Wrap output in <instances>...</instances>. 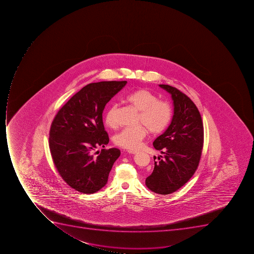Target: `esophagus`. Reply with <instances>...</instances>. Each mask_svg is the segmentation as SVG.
I'll use <instances>...</instances> for the list:
<instances>
[{"label":"esophagus","mask_w":254,"mask_h":254,"mask_svg":"<svg viewBox=\"0 0 254 254\" xmlns=\"http://www.w3.org/2000/svg\"><path fill=\"white\" fill-rule=\"evenodd\" d=\"M128 152L129 154H136L137 151H136V150H128Z\"/></svg>","instance_id":"34e87169"}]
</instances>
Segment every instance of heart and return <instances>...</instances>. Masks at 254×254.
I'll list each match as a JSON object with an SVG mask.
<instances>
[{
	"label": "heart",
	"instance_id": "heart-1",
	"mask_svg": "<svg viewBox=\"0 0 254 254\" xmlns=\"http://www.w3.org/2000/svg\"><path fill=\"white\" fill-rule=\"evenodd\" d=\"M128 105L140 112L137 124L146 126L151 133L163 132L172 120V109L168 102L159 100L156 94L146 89H139L126 95L125 98ZM117 105L109 106L104 115L105 123L110 128L116 127ZM140 126L125 128L114 137L116 145L126 149L139 148L141 140L147 135V129Z\"/></svg>",
	"mask_w": 254,
	"mask_h": 254
}]
</instances>
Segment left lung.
Segmentation results:
<instances>
[{
    "mask_svg": "<svg viewBox=\"0 0 254 254\" xmlns=\"http://www.w3.org/2000/svg\"><path fill=\"white\" fill-rule=\"evenodd\" d=\"M172 95L174 114L164 133L154 140V148L164 154L155 161L147 188L156 194H169L180 189L194 174L203 147V124L198 108L189 97L169 85H159Z\"/></svg>",
    "mask_w": 254,
    "mask_h": 254,
    "instance_id": "left-lung-1",
    "label": "left lung"
}]
</instances>
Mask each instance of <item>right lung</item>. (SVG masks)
I'll use <instances>...</instances> for the list:
<instances>
[{"mask_svg": "<svg viewBox=\"0 0 254 254\" xmlns=\"http://www.w3.org/2000/svg\"><path fill=\"white\" fill-rule=\"evenodd\" d=\"M126 81L90 83L59 110L51 126L49 147L63 180L77 191L94 194L106 186L120 150L105 148L109 143L102 113L107 102Z\"/></svg>", "mask_w": 254, "mask_h": 254, "instance_id": "1", "label": "right lung"}]
</instances>
